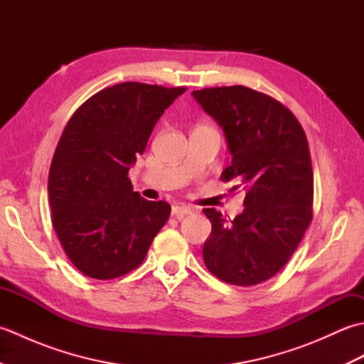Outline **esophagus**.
<instances>
[{"label":"esophagus","instance_id":"34e87169","mask_svg":"<svg viewBox=\"0 0 364 364\" xmlns=\"http://www.w3.org/2000/svg\"><path fill=\"white\" fill-rule=\"evenodd\" d=\"M194 213V208H189V206H184V205H173L172 206V215L176 219H181L184 215L192 214Z\"/></svg>","mask_w":364,"mask_h":364}]
</instances>
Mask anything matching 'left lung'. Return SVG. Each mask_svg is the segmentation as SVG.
I'll use <instances>...</instances> for the list:
<instances>
[{
  "label": "left lung",
  "mask_w": 364,
  "mask_h": 364,
  "mask_svg": "<svg viewBox=\"0 0 364 364\" xmlns=\"http://www.w3.org/2000/svg\"><path fill=\"white\" fill-rule=\"evenodd\" d=\"M222 127L231 166L222 181L244 186V211L230 223L214 208L203 213L211 235L208 270L222 282L253 286L272 278L296 252L313 219V167L305 131L288 107L245 86L194 90Z\"/></svg>",
  "instance_id": "1"
}]
</instances>
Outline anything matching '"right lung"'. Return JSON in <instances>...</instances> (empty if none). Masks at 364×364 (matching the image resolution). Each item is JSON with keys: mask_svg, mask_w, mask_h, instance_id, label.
I'll return each mask as SVG.
<instances>
[{"mask_svg": "<svg viewBox=\"0 0 364 364\" xmlns=\"http://www.w3.org/2000/svg\"><path fill=\"white\" fill-rule=\"evenodd\" d=\"M186 87L122 82L100 90L68 120L48 175L51 222L73 266L111 280L142 264L170 205L149 202L128 178L156 122Z\"/></svg>", "mask_w": 364, "mask_h": 364, "instance_id": "1", "label": "right lung"}]
</instances>
